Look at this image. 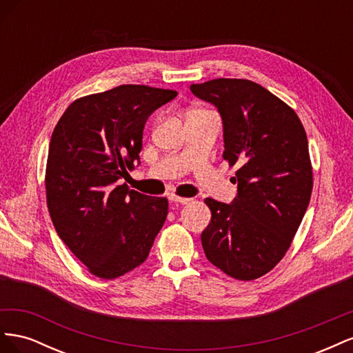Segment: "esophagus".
Instances as JSON below:
<instances>
[{
    "instance_id": "obj_1",
    "label": "esophagus",
    "mask_w": 353,
    "mask_h": 353,
    "mask_svg": "<svg viewBox=\"0 0 353 353\" xmlns=\"http://www.w3.org/2000/svg\"><path fill=\"white\" fill-rule=\"evenodd\" d=\"M169 201L170 203H178V205H187V203L191 201V199H187V197H179V196H175V194H170L169 196Z\"/></svg>"
}]
</instances>
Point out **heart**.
Here are the masks:
<instances>
[{
	"mask_svg": "<svg viewBox=\"0 0 353 353\" xmlns=\"http://www.w3.org/2000/svg\"><path fill=\"white\" fill-rule=\"evenodd\" d=\"M199 112H203V110H199V109H196V110H191V112H190V114H191V113H199Z\"/></svg>",
	"mask_w": 353,
	"mask_h": 353,
	"instance_id": "obj_1",
	"label": "heart"
}]
</instances>
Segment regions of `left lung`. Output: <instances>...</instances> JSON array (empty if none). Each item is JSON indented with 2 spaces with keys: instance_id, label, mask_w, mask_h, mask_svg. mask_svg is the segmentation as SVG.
<instances>
[{
  "instance_id": "obj_1",
  "label": "left lung",
  "mask_w": 353,
  "mask_h": 353,
  "mask_svg": "<svg viewBox=\"0 0 353 353\" xmlns=\"http://www.w3.org/2000/svg\"><path fill=\"white\" fill-rule=\"evenodd\" d=\"M222 117V157L239 165L237 197H208L201 232L206 258L227 275L250 281L270 272L292 244L312 193L305 128L292 108L259 83L212 79L190 87Z\"/></svg>"
}]
</instances>
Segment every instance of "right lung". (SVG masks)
<instances>
[{"mask_svg": "<svg viewBox=\"0 0 353 353\" xmlns=\"http://www.w3.org/2000/svg\"><path fill=\"white\" fill-rule=\"evenodd\" d=\"M176 91L119 85L74 100L51 135L48 212L59 237L99 279L140 266L168 215V200L119 185L140 165L144 125Z\"/></svg>", "mask_w": 353, "mask_h": 353, "instance_id": "add662e5", "label": "right lung"}]
</instances>
